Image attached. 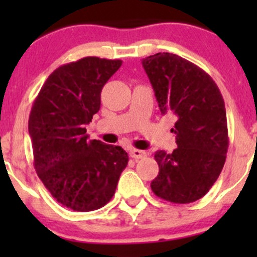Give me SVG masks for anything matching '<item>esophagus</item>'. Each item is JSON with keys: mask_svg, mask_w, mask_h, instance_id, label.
<instances>
[{"mask_svg": "<svg viewBox=\"0 0 257 257\" xmlns=\"http://www.w3.org/2000/svg\"><path fill=\"white\" fill-rule=\"evenodd\" d=\"M129 155H131V158H133V159H142V158L145 157V152L144 150L139 149H132L131 152H129Z\"/></svg>", "mask_w": 257, "mask_h": 257, "instance_id": "34e87169", "label": "esophagus"}]
</instances>
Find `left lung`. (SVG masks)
<instances>
[{
	"mask_svg": "<svg viewBox=\"0 0 257 257\" xmlns=\"http://www.w3.org/2000/svg\"><path fill=\"white\" fill-rule=\"evenodd\" d=\"M163 115L175 116L177 149L158 150L159 174L153 193L174 204L199 200L210 190L226 159V110L211 77L173 53H157L142 61Z\"/></svg>",
	"mask_w": 257,
	"mask_h": 257,
	"instance_id": "obj_1",
	"label": "left lung"
}]
</instances>
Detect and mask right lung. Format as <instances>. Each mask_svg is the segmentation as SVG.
Here are the masks:
<instances>
[{"label": "right lung", "mask_w": 257, "mask_h": 257, "mask_svg": "<svg viewBox=\"0 0 257 257\" xmlns=\"http://www.w3.org/2000/svg\"><path fill=\"white\" fill-rule=\"evenodd\" d=\"M120 66V59L84 57L58 67L31 109L28 132L38 178L74 211L104 206L128 164L121 147L89 141L84 128L99 110L102 88Z\"/></svg>", "instance_id": "right-lung-1"}]
</instances>
